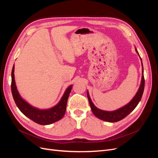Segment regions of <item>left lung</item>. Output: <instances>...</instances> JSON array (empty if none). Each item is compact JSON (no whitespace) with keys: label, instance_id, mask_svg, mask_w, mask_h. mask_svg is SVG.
Returning <instances> with one entry per match:
<instances>
[{"label":"left lung","instance_id":"1","mask_svg":"<svg viewBox=\"0 0 158 158\" xmlns=\"http://www.w3.org/2000/svg\"><path fill=\"white\" fill-rule=\"evenodd\" d=\"M135 51L139 55V53L135 47ZM141 62L142 59L140 58ZM142 79H141V83L140 85V87L138 88V90L136 95H135L131 100V102L128 103L125 106L123 107L119 108L117 110H114V111H104V110L99 109L98 107L95 106V105L93 103L92 99H91L88 91H87V96L89 101V103L90 105L91 109H92V113H94V115L98 117V118L101 119L104 121H107L109 123H114L117 122L122 120L125 117H126L128 114H130L134 109L136 108V107L138 106V103L140 102V99L142 98L143 92H144V69H143V64L142 62Z\"/></svg>","mask_w":158,"mask_h":158}]
</instances>
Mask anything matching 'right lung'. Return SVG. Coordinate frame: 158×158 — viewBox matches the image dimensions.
Masks as SVG:
<instances>
[{
  "label": "right lung",
  "mask_w": 158,
  "mask_h": 158,
  "mask_svg": "<svg viewBox=\"0 0 158 158\" xmlns=\"http://www.w3.org/2000/svg\"><path fill=\"white\" fill-rule=\"evenodd\" d=\"M14 65L12 70V83L11 90L12 96L17 107L20 111L25 116L30 118L35 123L41 125H50L53 123L58 121L63 118L66 112V104L68 98L71 92L73 85H70L65 90L59 102L56 106L49 109H40L31 106L30 104L26 102L19 94L14 78Z\"/></svg>",
  "instance_id": "add662e5"
}]
</instances>
